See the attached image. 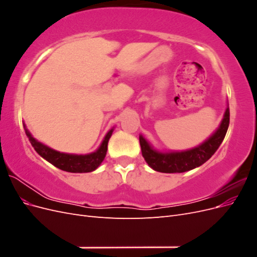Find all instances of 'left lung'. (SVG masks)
Instances as JSON below:
<instances>
[{
    "mask_svg": "<svg viewBox=\"0 0 257 257\" xmlns=\"http://www.w3.org/2000/svg\"><path fill=\"white\" fill-rule=\"evenodd\" d=\"M229 125V108L227 106L220 126L203 144L184 151L161 152L154 149L153 146L143 136L139 135V143L145 161L152 169L160 173L174 174L184 173L203 165L214 152L219 149L226 135Z\"/></svg>",
    "mask_w": 257,
    "mask_h": 257,
    "instance_id": "1",
    "label": "left lung"
}]
</instances>
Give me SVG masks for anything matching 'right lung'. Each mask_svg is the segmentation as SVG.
I'll return each mask as SVG.
<instances>
[{
  "label": "right lung",
  "mask_w": 257,
  "mask_h": 257,
  "mask_svg": "<svg viewBox=\"0 0 257 257\" xmlns=\"http://www.w3.org/2000/svg\"><path fill=\"white\" fill-rule=\"evenodd\" d=\"M23 126H25L26 134L35 151L43 159L51 163L53 166L68 173H91L93 170H95L102 164V162L106 157L108 142H109V138L111 137L113 132V128L108 132L96 151L89 154H71L56 151L36 141L26 127V125Z\"/></svg>",
  "instance_id": "1"
}]
</instances>
